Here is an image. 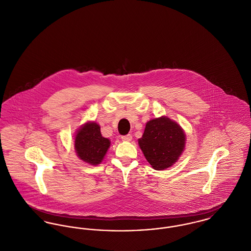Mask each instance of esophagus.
Listing matches in <instances>:
<instances>
[{
	"label": "esophagus",
	"instance_id": "esophagus-1",
	"mask_svg": "<svg viewBox=\"0 0 251 251\" xmlns=\"http://www.w3.org/2000/svg\"><path fill=\"white\" fill-rule=\"evenodd\" d=\"M121 139L125 142H130L132 140V136L130 134H127V135H125V136H122Z\"/></svg>",
	"mask_w": 251,
	"mask_h": 251
}]
</instances>
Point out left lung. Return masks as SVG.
<instances>
[{"instance_id":"1","label":"left lung","mask_w":251,"mask_h":251,"mask_svg":"<svg viewBox=\"0 0 251 251\" xmlns=\"http://www.w3.org/2000/svg\"><path fill=\"white\" fill-rule=\"evenodd\" d=\"M138 143L151 167L164 170L174 165L183 153L185 135L176 122L162 116L147 123Z\"/></svg>"}]
</instances>
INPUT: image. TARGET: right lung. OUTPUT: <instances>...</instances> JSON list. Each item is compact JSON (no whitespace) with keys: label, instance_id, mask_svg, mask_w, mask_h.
<instances>
[{"label":"right lung","instance_id":"1","mask_svg":"<svg viewBox=\"0 0 251 251\" xmlns=\"http://www.w3.org/2000/svg\"><path fill=\"white\" fill-rule=\"evenodd\" d=\"M109 147L110 141L101 136L100 126L95 122L84 124L75 136L77 156L92 166L100 164Z\"/></svg>","mask_w":251,"mask_h":251}]
</instances>
